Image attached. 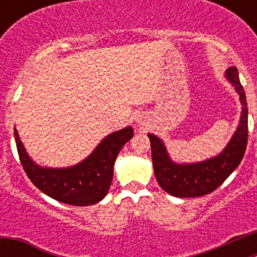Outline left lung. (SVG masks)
Masks as SVG:
<instances>
[{
	"mask_svg": "<svg viewBox=\"0 0 257 257\" xmlns=\"http://www.w3.org/2000/svg\"><path fill=\"white\" fill-rule=\"evenodd\" d=\"M225 76L235 87V91L239 94L243 108L237 131L219 156L198 163H175L167 154L162 140L156 135L148 134L154 175L160 187L171 196L180 198L206 196L219 188L229 175L237 169L243 158L248 136V109L246 94L240 85L237 68H229L225 72Z\"/></svg>",
	"mask_w": 257,
	"mask_h": 257,
	"instance_id": "left-lung-1",
	"label": "left lung"
}]
</instances>
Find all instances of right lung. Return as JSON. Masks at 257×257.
Instances as JSON below:
<instances>
[{"label": "right lung", "instance_id": "1", "mask_svg": "<svg viewBox=\"0 0 257 257\" xmlns=\"http://www.w3.org/2000/svg\"><path fill=\"white\" fill-rule=\"evenodd\" d=\"M14 135L23 169L41 192L67 205L90 206L106 196L113 179L115 158L134 136V130L128 126L110 134L86 160L67 169L37 166L27 154L17 128H14Z\"/></svg>", "mask_w": 257, "mask_h": 257}]
</instances>
